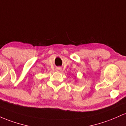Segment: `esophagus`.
Returning <instances> with one entry per match:
<instances>
[{
    "mask_svg": "<svg viewBox=\"0 0 126 126\" xmlns=\"http://www.w3.org/2000/svg\"><path fill=\"white\" fill-rule=\"evenodd\" d=\"M61 67H58L57 68V70H59V71H60V70H61Z\"/></svg>",
    "mask_w": 126,
    "mask_h": 126,
    "instance_id": "34e87169",
    "label": "esophagus"
}]
</instances>
